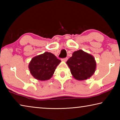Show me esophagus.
I'll list each match as a JSON object with an SVG mask.
<instances>
[{
    "mask_svg": "<svg viewBox=\"0 0 120 120\" xmlns=\"http://www.w3.org/2000/svg\"><path fill=\"white\" fill-rule=\"evenodd\" d=\"M68 58L67 57L63 58V59H62V61H67V60H68Z\"/></svg>",
    "mask_w": 120,
    "mask_h": 120,
    "instance_id": "obj_1",
    "label": "esophagus"
}]
</instances>
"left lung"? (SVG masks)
I'll use <instances>...</instances> for the list:
<instances>
[{
	"label": "left lung",
	"mask_w": 120,
	"mask_h": 120,
	"mask_svg": "<svg viewBox=\"0 0 120 120\" xmlns=\"http://www.w3.org/2000/svg\"><path fill=\"white\" fill-rule=\"evenodd\" d=\"M66 63L72 76L79 80L89 78L94 74L96 69V64L94 58L82 50L73 53L71 57Z\"/></svg>",
	"instance_id": "left-lung-1"
}]
</instances>
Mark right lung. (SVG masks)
I'll return each mask as SVG.
<instances>
[{
  "mask_svg": "<svg viewBox=\"0 0 120 120\" xmlns=\"http://www.w3.org/2000/svg\"><path fill=\"white\" fill-rule=\"evenodd\" d=\"M61 60L50 52L36 56L28 65L30 72L34 78L40 80H46L51 78Z\"/></svg>",
  "mask_w": 120,
  "mask_h": 120,
  "instance_id": "right-lung-1",
  "label": "right lung"
}]
</instances>
